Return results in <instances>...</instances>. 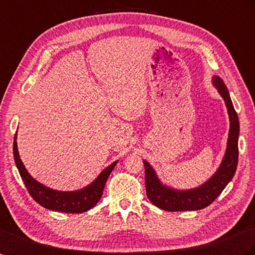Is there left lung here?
I'll list each match as a JSON object with an SVG mask.
<instances>
[{"label":"left lung","mask_w":255,"mask_h":255,"mask_svg":"<svg viewBox=\"0 0 255 255\" xmlns=\"http://www.w3.org/2000/svg\"><path fill=\"white\" fill-rule=\"evenodd\" d=\"M212 84L224 100L230 118L228 146H226L223 160L210 179L199 187L189 190H177L163 184L153 167L146 160H143L147 196L151 203L163 210L190 211L207 207L221 194V192L235 175L238 163V116L223 80L218 76H213Z\"/></svg>","instance_id":"left-lung-1"}]
</instances>
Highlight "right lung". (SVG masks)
Segmentation results:
<instances>
[{
    "label": "right lung",
    "instance_id": "right-lung-1",
    "mask_svg": "<svg viewBox=\"0 0 255 255\" xmlns=\"http://www.w3.org/2000/svg\"><path fill=\"white\" fill-rule=\"evenodd\" d=\"M13 159L30 195L43 207L59 212L81 213L93 208L103 195L105 183L118 161L106 167L87 187L76 191H58L46 187L35 180L26 170L17 147V132L13 137Z\"/></svg>",
    "mask_w": 255,
    "mask_h": 255
}]
</instances>
